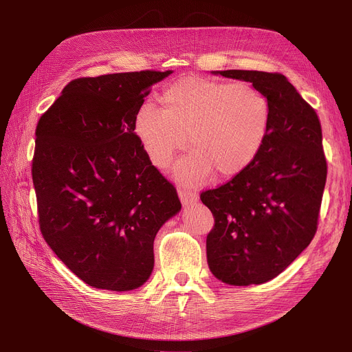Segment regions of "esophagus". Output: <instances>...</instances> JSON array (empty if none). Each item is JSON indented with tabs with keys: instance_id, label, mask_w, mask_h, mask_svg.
<instances>
[{
	"instance_id": "34e87169",
	"label": "esophagus",
	"mask_w": 352,
	"mask_h": 352,
	"mask_svg": "<svg viewBox=\"0 0 352 352\" xmlns=\"http://www.w3.org/2000/svg\"><path fill=\"white\" fill-rule=\"evenodd\" d=\"M178 197L182 202V206H191V204H195V202L198 201V194L194 192V191H190V190H178Z\"/></svg>"
}]
</instances>
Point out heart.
<instances>
[{"label": "heart", "instance_id": "1", "mask_svg": "<svg viewBox=\"0 0 352 352\" xmlns=\"http://www.w3.org/2000/svg\"><path fill=\"white\" fill-rule=\"evenodd\" d=\"M158 108L141 105L134 131L150 161L164 170L186 148L191 151L174 170L175 178L198 186L212 173L219 178L241 174L263 150L270 129V104L247 82L231 84L188 77L166 88Z\"/></svg>", "mask_w": 352, "mask_h": 352}]
</instances>
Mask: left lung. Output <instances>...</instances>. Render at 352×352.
Here are the masks:
<instances>
[{"mask_svg":"<svg viewBox=\"0 0 352 352\" xmlns=\"http://www.w3.org/2000/svg\"><path fill=\"white\" fill-rule=\"evenodd\" d=\"M211 74L260 89L270 104V129L247 170L201 194L215 221L207 235L208 267L228 285L264 284L280 275L316 235L327 179L321 124L283 74Z\"/></svg>","mask_w":352,"mask_h":352,"instance_id":"8db88e82","label":"left lung"}]
</instances>
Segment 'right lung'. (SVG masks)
<instances>
[{
	"instance_id": "add662e5",
	"label": "right lung",
	"mask_w": 352,
	"mask_h": 352,
	"mask_svg": "<svg viewBox=\"0 0 352 352\" xmlns=\"http://www.w3.org/2000/svg\"><path fill=\"white\" fill-rule=\"evenodd\" d=\"M173 74L71 81L35 129L32 181L47 244L85 284L131 291L154 268V239L181 211L134 133L150 88Z\"/></svg>"
}]
</instances>
